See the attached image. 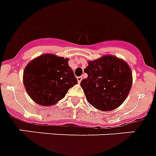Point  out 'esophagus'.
I'll use <instances>...</instances> for the list:
<instances>
[{"label":"esophagus","mask_w":156,"mask_h":156,"mask_svg":"<svg viewBox=\"0 0 156 156\" xmlns=\"http://www.w3.org/2000/svg\"><path fill=\"white\" fill-rule=\"evenodd\" d=\"M77 79V81H78V83H80V82H81V80H82V76H78L76 78Z\"/></svg>","instance_id":"1"}]
</instances>
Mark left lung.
<instances>
[{"label": "left lung", "mask_w": 156, "mask_h": 156, "mask_svg": "<svg viewBox=\"0 0 156 156\" xmlns=\"http://www.w3.org/2000/svg\"><path fill=\"white\" fill-rule=\"evenodd\" d=\"M88 63L84 69L88 77L80 82L88 102L102 111L117 109L131 88L132 73L127 63L116 56L104 55Z\"/></svg>", "instance_id": "8db88e82"}]
</instances>
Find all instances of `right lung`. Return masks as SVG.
<instances>
[{
	"instance_id": "obj_1",
	"label": "right lung",
	"mask_w": 156,
	"mask_h": 156,
	"mask_svg": "<svg viewBox=\"0 0 156 156\" xmlns=\"http://www.w3.org/2000/svg\"><path fill=\"white\" fill-rule=\"evenodd\" d=\"M23 83L34 101L43 106L55 105L77 84L68 58L51 54L37 57L27 65Z\"/></svg>"
}]
</instances>
